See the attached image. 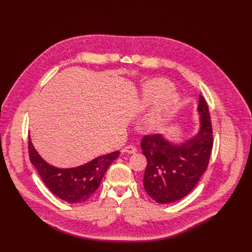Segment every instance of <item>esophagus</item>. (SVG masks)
I'll use <instances>...</instances> for the list:
<instances>
[{
    "label": "esophagus",
    "mask_w": 252,
    "mask_h": 252,
    "mask_svg": "<svg viewBox=\"0 0 252 252\" xmlns=\"http://www.w3.org/2000/svg\"><path fill=\"white\" fill-rule=\"evenodd\" d=\"M136 148L135 147H133V146H127V147H126L125 148V150H124V152H126V154H129V155H131V154H134V153H136Z\"/></svg>",
    "instance_id": "1"
}]
</instances>
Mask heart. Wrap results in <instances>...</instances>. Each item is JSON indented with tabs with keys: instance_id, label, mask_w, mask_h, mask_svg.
<instances>
[{
	"instance_id": "obj_1",
	"label": "heart",
	"mask_w": 252,
	"mask_h": 252,
	"mask_svg": "<svg viewBox=\"0 0 252 252\" xmlns=\"http://www.w3.org/2000/svg\"><path fill=\"white\" fill-rule=\"evenodd\" d=\"M173 85L165 79H156L149 82L143 89L141 97L138 99L136 110L138 113H145L163 99L155 107L150 119L149 126L154 130L163 127L173 116L179 102L178 96L171 93Z\"/></svg>"
}]
</instances>
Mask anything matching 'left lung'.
Here are the masks:
<instances>
[{
    "label": "left lung",
    "mask_w": 252,
    "mask_h": 252,
    "mask_svg": "<svg viewBox=\"0 0 252 252\" xmlns=\"http://www.w3.org/2000/svg\"><path fill=\"white\" fill-rule=\"evenodd\" d=\"M199 130L191 138L176 143L162 134L143 136L140 148L148 164L143 188L158 203H170L189 194L208 165L212 146V126L208 106L199 95Z\"/></svg>",
    "instance_id": "left-lung-1"
}]
</instances>
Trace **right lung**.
I'll use <instances>...</instances> for the list:
<instances>
[{"label": "right lung", "mask_w": 252, "mask_h": 252, "mask_svg": "<svg viewBox=\"0 0 252 252\" xmlns=\"http://www.w3.org/2000/svg\"><path fill=\"white\" fill-rule=\"evenodd\" d=\"M29 155L31 162L55 195L68 203H82L93 196L106 169L119 158L120 152L97 157L77 167L60 168L44 160L29 137Z\"/></svg>", "instance_id": "add662e5"}]
</instances>
